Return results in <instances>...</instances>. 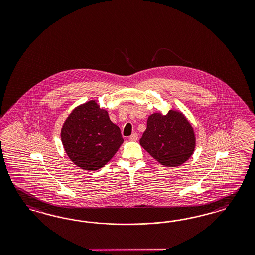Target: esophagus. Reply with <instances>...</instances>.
Listing matches in <instances>:
<instances>
[{
	"label": "esophagus",
	"instance_id": "34e87169",
	"mask_svg": "<svg viewBox=\"0 0 255 255\" xmlns=\"http://www.w3.org/2000/svg\"><path fill=\"white\" fill-rule=\"evenodd\" d=\"M129 138H130V140H131V141H136V140L138 139V134H137L136 132H133Z\"/></svg>",
	"mask_w": 255,
	"mask_h": 255
}]
</instances>
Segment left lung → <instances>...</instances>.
<instances>
[{
    "label": "left lung",
    "instance_id": "8db88e82",
    "mask_svg": "<svg viewBox=\"0 0 255 255\" xmlns=\"http://www.w3.org/2000/svg\"><path fill=\"white\" fill-rule=\"evenodd\" d=\"M140 145L164 166H178L193 154L195 138L193 127L182 115L174 110L162 116L148 117L147 129Z\"/></svg>",
    "mask_w": 255,
    "mask_h": 255
}]
</instances>
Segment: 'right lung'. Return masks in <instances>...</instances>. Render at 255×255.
I'll use <instances>...</instances> for the list:
<instances>
[{"instance_id":"right-lung-1","label":"right lung","mask_w":255,"mask_h":255,"mask_svg":"<svg viewBox=\"0 0 255 255\" xmlns=\"http://www.w3.org/2000/svg\"><path fill=\"white\" fill-rule=\"evenodd\" d=\"M61 135L70 159L85 170L106 165L124 142L120 128L110 121L108 111L100 109L94 101L70 114Z\"/></svg>"}]
</instances>
